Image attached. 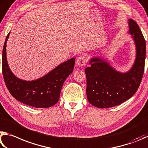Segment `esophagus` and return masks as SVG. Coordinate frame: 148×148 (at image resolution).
I'll return each mask as SVG.
<instances>
[{
    "mask_svg": "<svg viewBox=\"0 0 148 148\" xmlns=\"http://www.w3.org/2000/svg\"><path fill=\"white\" fill-rule=\"evenodd\" d=\"M88 59L86 56H80L77 60V64L78 66L82 67L84 66L86 64Z\"/></svg>",
    "mask_w": 148,
    "mask_h": 148,
    "instance_id": "1",
    "label": "esophagus"
}]
</instances>
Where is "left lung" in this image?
Listing matches in <instances>:
<instances>
[{
	"mask_svg": "<svg viewBox=\"0 0 148 148\" xmlns=\"http://www.w3.org/2000/svg\"><path fill=\"white\" fill-rule=\"evenodd\" d=\"M129 31L136 49V58L128 71L115 69L105 58H90V67L85 69L86 95L90 104L104 108L115 107L125 102L135 94L144 74L146 59V41L138 25L128 19Z\"/></svg>",
	"mask_w": 148,
	"mask_h": 148,
	"instance_id": "8db88e82",
	"label": "left lung"
}]
</instances>
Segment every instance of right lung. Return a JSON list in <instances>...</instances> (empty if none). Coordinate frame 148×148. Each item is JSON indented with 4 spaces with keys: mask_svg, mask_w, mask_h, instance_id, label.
I'll return each instance as SVG.
<instances>
[{
    "mask_svg": "<svg viewBox=\"0 0 148 148\" xmlns=\"http://www.w3.org/2000/svg\"><path fill=\"white\" fill-rule=\"evenodd\" d=\"M10 32L5 40L2 51V74L5 84L15 99L36 108H49L58 101L64 82L73 71L75 58L63 62L48 73L33 81L18 78L10 69L6 57V43Z\"/></svg>",
    "mask_w": 148,
    "mask_h": 148,
    "instance_id": "1",
    "label": "right lung"
}]
</instances>
